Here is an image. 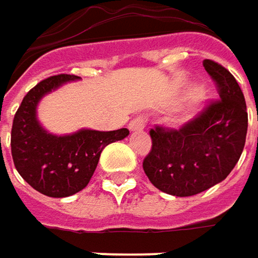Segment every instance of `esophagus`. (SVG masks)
<instances>
[{"label": "esophagus", "instance_id": "esophagus-1", "mask_svg": "<svg viewBox=\"0 0 258 258\" xmlns=\"http://www.w3.org/2000/svg\"><path fill=\"white\" fill-rule=\"evenodd\" d=\"M146 127V118L144 116H137L128 124V128L131 131H143Z\"/></svg>", "mask_w": 258, "mask_h": 258}]
</instances>
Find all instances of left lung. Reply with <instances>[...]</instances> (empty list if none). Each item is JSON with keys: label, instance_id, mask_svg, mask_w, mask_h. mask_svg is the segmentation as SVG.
<instances>
[{"label": "left lung", "instance_id": "8db88e82", "mask_svg": "<svg viewBox=\"0 0 258 258\" xmlns=\"http://www.w3.org/2000/svg\"><path fill=\"white\" fill-rule=\"evenodd\" d=\"M203 67L215 80L219 100L179 130H150L152 150L143 169L160 191L188 197L222 182L244 150L248 114L235 77L220 64L205 59Z\"/></svg>", "mask_w": 258, "mask_h": 258}]
</instances>
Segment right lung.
I'll use <instances>...</instances> for the list:
<instances>
[{
  "label": "right lung",
  "mask_w": 258,
  "mask_h": 258,
  "mask_svg": "<svg viewBox=\"0 0 258 258\" xmlns=\"http://www.w3.org/2000/svg\"><path fill=\"white\" fill-rule=\"evenodd\" d=\"M80 80L73 74H59L42 80L23 98L11 128V155L24 181L48 197H69L89 184L108 144L125 139L127 128L96 131L82 128L56 136L42 127L38 105L45 95L64 83Z\"/></svg>",
  "instance_id": "1"
}]
</instances>
